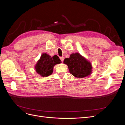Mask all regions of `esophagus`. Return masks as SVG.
<instances>
[{"label":"esophagus","instance_id":"esophagus-1","mask_svg":"<svg viewBox=\"0 0 125 125\" xmlns=\"http://www.w3.org/2000/svg\"><path fill=\"white\" fill-rule=\"evenodd\" d=\"M60 60H61V62H63V60H64V57H60Z\"/></svg>","mask_w":125,"mask_h":125}]
</instances>
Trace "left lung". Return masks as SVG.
Instances as JSON below:
<instances>
[{"instance_id":"left-lung-1","label":"left lung","mask_w":125,"mask_h":125,"mask_svg":"<svg viewBox=\"0 0 125 125\" xmlns=\"http://www.w3.org/2000/svg\"><path fill=\"white\" fill-rule=\"evenodd\" d=\"M63 62L68 66L70 73L75 77L84 78L91 73L90 62L79 53L72 54L69 58L65 59Z\"/></svg>"}]
</instances>
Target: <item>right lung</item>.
I'll list each match as a JSON object with an SVG mask.
<instances>
[{"mask_svg": "<svg viewBox=\"0 0 125 125\" xmlns=\"http://www.w3.org/2000/svg\"><path fill=\"white\" fill-rule=\"evenodd\" d=\"M60 62L57 55L51 57L47 54H43L35 66L36 71L41 76L47 77L52 73L54 66Z\"/></svg>", "mask_w": 125, "mask_h": 125, "instance_id": "1", "label": "right lung"}]
</instances>
